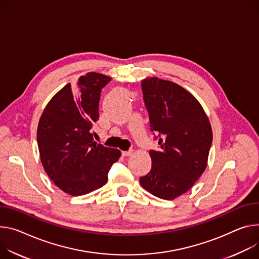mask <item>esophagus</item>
<instances>
[{
  "label": "esophagus",
  "instance_id": "obj_1",
  "mask_svg": "<svg viewBox=\"0 0 259 259\" xmlns=\"http://www.w3.org/2000/svg\"><path fill=\"white\" fill-rule=\"evenodd\" d=\"M122 155H123L124 157L131 156V155H132V151H125V152H122Z\"/></svg>",
  "mask_w": 259,
  "mask_h": 259
}]
</instances>
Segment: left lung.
I'll list each match as a JSON object with an SVG mask.
<instances>
[{
	"mask_svg": "<svg viewBox=\"0 0 259 259\" xmlns=\"http://www.w3.org/2000/svg\"><path fill=\"white\" fill-rule=\"evenodd\" d=\"M142 88L160 148L150 151L152 169L139 183L151 194L172 200L191 189L205 170L213 132L201 104L183 87L147 77Z\"/></svg>",
	"mask_w": 259,
	"mask_h": 259,
	"instance_id": "1",
	"label": "left lung"
}]
</instances>
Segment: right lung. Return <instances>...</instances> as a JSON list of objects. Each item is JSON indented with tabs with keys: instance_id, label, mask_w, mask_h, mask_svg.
I'll list each match as a JSON object with an SVG mask.
<instances>
[{
	"instance_id": "right-lung-1",
	"label": "right lung",
	"mask_w": 259,
	"mask_h": 259,
	"mask_svg": "<svg viewBox=\"0 0 259 259\" xmlns=\"http://www.w3.org/2000/svg\"><path fill=\"white\" fill-rule=\"evenodd\" d=\"M104 74L89 72L61 89L45 106L38 124L37 143L43 168L62 191L72 196L88 194L107 182L121 151L97 145L92 128L99 119Z\"/></svg>"
}]
</instances>
